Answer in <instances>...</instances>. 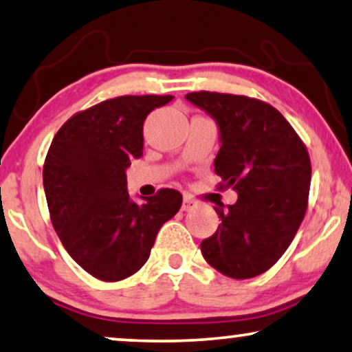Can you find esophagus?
<instances>
[{"label":"esophagus","instance_id":"34e87169","mask_svg":"<svg viewBox=\"0 0 352 352\" xmlns=\"http://www.w3.org/2000/svg\"><path fill=\"white\" fill-rule=\"evenodd\" d=\"M196 204L197 202L195 201V199H191V197H188V196H185L183 197V204H182V210L183 212H190V210H192L196 207Z\"/></svg>","mask_w":352,"mask_h":352}]
</instances>
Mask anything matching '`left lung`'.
Returning a JSON list of instances; mask_svg holds the SVG:
<instances>
[{"label":"left lung","mask_w":352,"mask_h":352,"mask_svg":"<svg viewBox=\"0 0 352 352\" xmlns=\"http://www.w3.org/2000/svg\"><path fill=\"white\" fill-rule=\"evenodd\" d=\"M185 98L217 122L215 174L237 192L234 204L215 209L221 223L201 242L202 255L232 279L258 276L284 255L303 221L311 183L308 151L268 103L207 91Z\"/></svg>","instance_id":"left-lung-1"}]
</instances>
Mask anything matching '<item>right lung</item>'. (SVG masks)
<instances>
[{"label": "right lung", "mask_w": 352, "mask_h": 352, "mask_svg": "<svg viewBox=\"0 0 352 352\" xmlns=\"http://www.w3.org/2000/svg\"><path fill=\"white\" fill-rule=\"evenodd\" d=\"M172 96H122L70 118L56 133L43 167L54 230L84 271L116 282L146 263L160 228L182 206L175 190L137 204L126 170L143 155V122Z\"/></svg>", "instance_id": "right-lung-1"}]
</instances>
